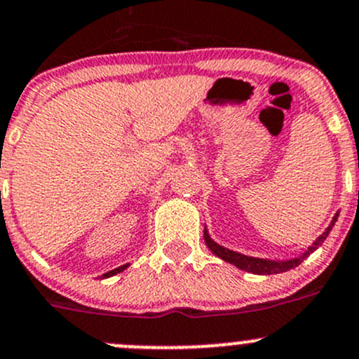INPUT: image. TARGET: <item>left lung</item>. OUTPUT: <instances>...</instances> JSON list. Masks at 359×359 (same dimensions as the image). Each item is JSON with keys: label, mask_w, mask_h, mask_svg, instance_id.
Masks as SVG:
<instances>
[{"label": "left lung", "mask_w": 359, "mask_h": 359, "mask_svg": "<svg viewBox=\"0 0 359 359\" xmlns=\"http://www.w3.org/2000/svg\"><path fill=\"white\" fill-rule=\"evenodd\" d=\"M337 219H339V212L335 213L334 219H332V222H330V226L325 229V233L320 234V236L313 241V245H311V247H307L306 252L300 253L299 257H293V259H288V260L259 259V257H248V255H243V253L234 252V250H229V248L222 247V245H219L217 241H213L212 238H210V233L206 231V227H205V243H206V247L212 250L217 257H220V259L226 260V262L233 264V266H236L238 269H243V271H247V273H252V274H278V273H285V271H290V269H293V267H297L304 259H307V257H309L314 250H316L318 247H321V243H323V241L327 240L328 234H330L332 227L335 226Z\"/></svg>", "instance_id": "1"}]
</instances>
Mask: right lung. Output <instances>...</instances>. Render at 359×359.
<instances>
[{"label":"right lung","instance_id":"add662e5","mask_svg":"<svg viewBox=\"0 0 359 359\" xmlns=\"http://www.w3.org/2000/svg\"><path fill=\"white\" fill-rule=\"evenodd\" d=\"M126 267H128V264H125V266H119V267H116V269L109 271V273L102 274V278H111V276H114V274H118V273H123V271H125Z\"/></svg>","mask_w":359,"mask_h":359}]
</instances>
